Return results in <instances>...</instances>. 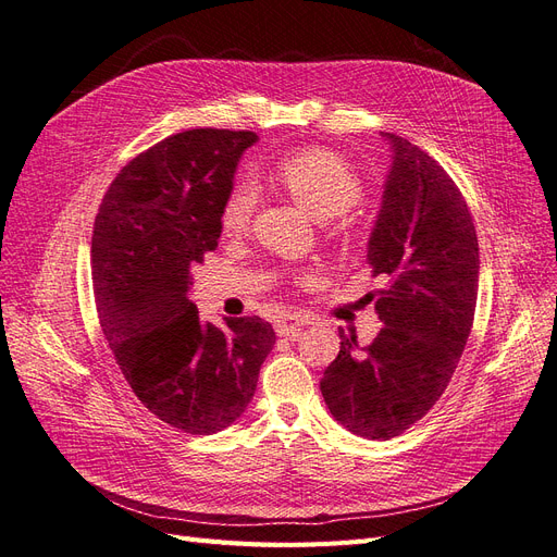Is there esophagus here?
<instances>
[{
  "mask_svg": "<svg viewBox=\"0 0 557 557\" xmlns=\"http://www.w3.org/2000/svg\"><path fill=\"white\" fill-rule=\"evenodd\" d=\"M274 327L281 336H290V339H297L301 327H305V320H301L299 315H281L274 323Z\"/></svg>",
  "mask_w": 557,
  "mask_h": 557,
  "instance_id": "obj_1",
  "label": "esophagus"
}]
</instances>
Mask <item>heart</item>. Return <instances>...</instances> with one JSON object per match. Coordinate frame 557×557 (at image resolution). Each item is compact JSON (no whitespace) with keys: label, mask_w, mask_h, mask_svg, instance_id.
Masks as SVG:
<instances>
[{"label":"heart","mask_w":557,"mask_h":557,"mask_svg":"<svg viewBox=\"0 0 557 557\" xmlns=\"http://www.w3.org/2000/svg\"><path fill=\"white\" fill-rule=\"evenodd\" d=\"M276 181L315 221H327V218L344 213L356 205L362 193L356 170L327 148H307L285 158L276 166ZM256 185L248 181L234 185L221 209L223 230L232 234L246 232L252 213H256ZM344 232L346 227H336V234Z\"/></svg>","instance_id":"b5f03b06"}]
</instances>
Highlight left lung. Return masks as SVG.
Wrapping results in <instances>:
<instances>
[{"label":"left lung","instance_id":"1","mask_svg":"<svg viewBox=\"0 0 557 557\" xmlns=\"http://www.w3.org/2000/svg\"><path fill=\"white\" fill-rule=\"evenodd\" d=\"M391 170L367 244L383 323L360 348L344 334L320 393L336 423L364 440H393L446 391L474 323L479 239L458 185L425 150L383 132Z\"/></svg>","mask_w":557,"mask_h":557}]
</instances>
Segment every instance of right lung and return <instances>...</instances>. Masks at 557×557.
Listing matches in <instances>:
<instances>
[{
	"instance_id": "obj_1",
	"label": "right lung",
	"mask_w": 557,
	"mask_h": 557,
	"mask_svg": "<svg viewBox=\"0 0 557 557\" xmlns=\"http://www.w3.org/2000/svg\"><path fill=\"white\" fill-rule=\"evenodd\" d=\"M252 132L188 129L125 164L95 218L92 285L102 332L132 393L188 434L230 428L276 344L262 318H199L193 267L221 239V209Z\"/></svg>"
}]
</instances>
